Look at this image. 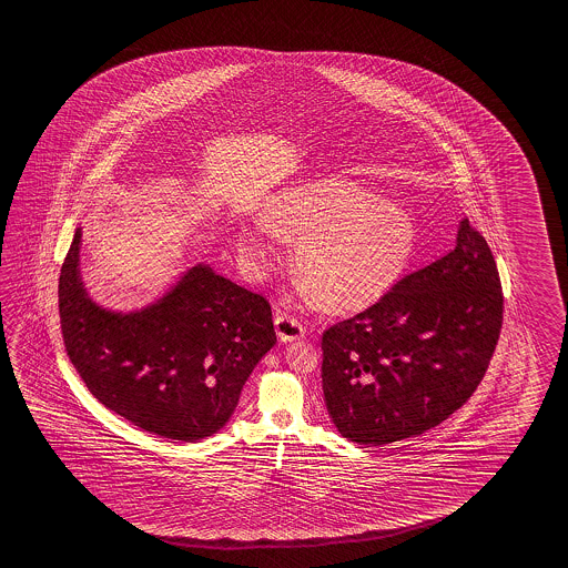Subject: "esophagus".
<instances>
[{"label": "esophagus", "instance_id": "34e87169", "mask_svg": "<svg viewBox=\"0 0 568 568\" xmlns=\"http://www.w3.org/2000/svg\"><path fill=\"white\" fill-rule=\"evenodd\" d=\"M275 329H277L281 342H295L305 335V325L290 313H277L275 315Z\"/></svg>", "mask_w": 568, "mask_h": 568}]
</instances>
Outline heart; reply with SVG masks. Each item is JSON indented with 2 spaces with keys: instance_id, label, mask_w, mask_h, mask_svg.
I'll return each mask as SVG.
<instances>
[{
  "instance_id": "1",
  "label": "heart",
  "mask_w": 568,
  "mask_h": 568,
  "mask_svg": "<svg viewBox=\"0 0 568 568\" xmlns=\"http://www.w3.org/2000/svg\"><path fill=\"white\" fill-rule=\"evenodd\" d=\"M263 223L297 245L295 268L311 300L323 310L367 307L386 293L414 253L416 229L396 204L382 203L354 182L320 179L273 199ZM241 248L265 261L268 246L243 233Z\"/></svg>"
}]
</instances>
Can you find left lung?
Listing matches in <instances>:
<instances>
[{
    "label": "left lung",
    "instance_id": "1",
    "mask_svg": "<svg viewBox=\"0 0 568 568\" xmlns=\"http://www.w3.org/2000/svg\"><path fill=\"white\" fill-rule=\"evenodd\" d=\"M503 311L493 251L464 219L448 255L323 332V396L335 428L362 446L436 428L480 386Z\"/></svg>",
    "mask_w": 568,
    "mask_h": 568
}]
</instances>
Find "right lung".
I'll return each mask as SVG.
<instances>
[{
	"label": "right lung",
	"mask_w": 568,
	"mask_h": 568,
	"mask_svg": "<svg viewBox=\"0 0 568 568\" xmlns=\"http://www.w3.org/2000/svg\"><path fill=\"white\" fill-rule=\"evenodd\" d=\"M80 229L58 285L65 354L88 392L161 438L196 442L233 416L246 377L277 343L268 301L193 267L149 310L116 315L88 300Z\"/></svg>",
	"instance_id": "obj_1"
}]
</instances>
